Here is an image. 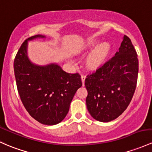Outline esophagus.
Segmentation results:
<instances>
[{
    "label": "esophagus",
    "mask_w": 152,
    "mask_h": 152,
    "mask_svg": "<svg viewBox=\"0 0 152 152\" xmlns=\"http://www.w3.org/2000/svg\"><path fill=\"white\" fill-rule=\"evenodd\" d=\"M81 81H82V84H83V86L84 85V81H85V79L86 77L84 76H81Z\"/></svg>",
    "instance_id": "34e87169"
}]
</instances>
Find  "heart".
I'll return each mask as SVG.
<instances>
[{"instance_id": "heart-1", "label": "heart", "mask_w": 152, "mask_h": 152, "mask_svg": "<svg viewBox=\"0 0 152 152\" xmlns=\"http://www.w3.org/2000/svg\"><path fill=\"white\" fill-rule=\"evenodd\" d=\"M97 44L96 41H91L87 44V47L91 49ZM110 51V46L108 43H101L94 49L87 57L86 63L91 68H96L102 65L106 59Z\"/></svg>"}]
</instances>
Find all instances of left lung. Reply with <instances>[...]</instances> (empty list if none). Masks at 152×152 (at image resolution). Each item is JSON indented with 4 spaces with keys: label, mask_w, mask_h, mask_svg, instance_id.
<instances>
[{
    "label": "left lung",
    "mask_w": 152,
    "mask_h": 152,
    "mask_svg": "<svg viewBox=\"0 0 152 152\" xmlns=\"http://www.w3.org/2000/svg\"><path fill=\"white\" fill-rule=\"evenodd\" d=\"M131 40L124 35L115 56L85 79L88 92L86 104L96 120L116 119L130 104L136 88L138 60Z\"/></svg>",
    "instance_id": "obj_1"
}]
</instances>
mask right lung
<instances>
[{"label": "right lung", "instance_id": "add662e5", "mask_svg": "<svg viewBox=\"0 0 152 152\" xmlns=\"http://www.w3.org/2000/svg\"><path fill=\"white\" fill-rule=\"evenodd\" d=\"M45 36L25 40L17 52L14 70L17 90L25 109L38 122L55 125L65 119L73 97L82 86L79 73H68L56 63L38 65L28 56V43Z\"/></svg>", "mask_w": 152, "mask_h": 152}]
</instances>
